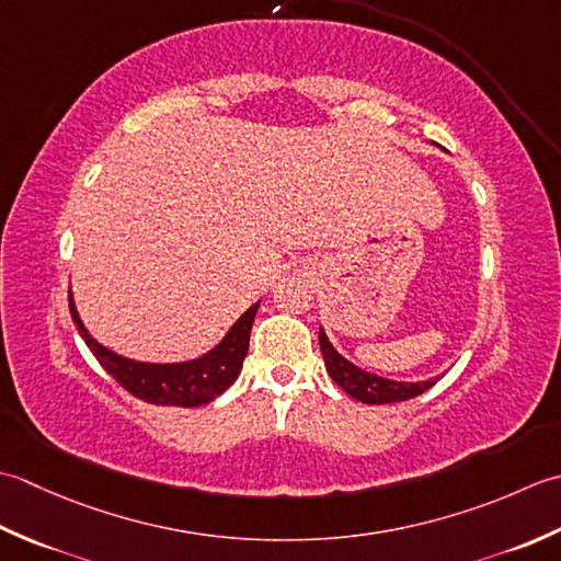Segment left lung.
<instances>
[{
    "instance_id": "left-lung-1",
    "label": "left lung",
    "mask_w": 561,
    "mask_h": 561,
    "mask_svg": "<svg viewBox=\"0 0 561 561\" xmlns=\"http://www.w3.org/2000/svg\"><path fill=\"white\" fill-rule=\"evenodd\" d=\"M319 346H322L324 365L341 390L358 399L363 404H392V402H407L431 390L436 380L426 382H394L377 377L373 373H365L356 365L348 363L344 356H339V351L329 344L324 329H319Z\"/></svg>"
}]
</instances>
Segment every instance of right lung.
<instances>
[{
	"mask_svg": "<svg viewBox=\"0 0 561 561\" xmlns=\"http://www.w3.org/2000/svg\"><path fill=\"white\" fill-rule=\"evenodd\" d=\"M256 310L259 302L251 305L249 310L237 319L234 327L227 331V336L220 344L210 353H205L203 358L188 363L159 365L123 358L96 344L84 329L82 319H79L70 293V314L75 319L79 336L84 339V344L94 353L101 368H104L123 390H128L133 397L157 407H201L213 402L215 397H220L227 387L237 380L239 370H242Z\"/></svg>",
	"mask_w": 561,
	"mask_h": 561,
	"instance_id": "1",
	"label": "right lung"
}]
</instances>
